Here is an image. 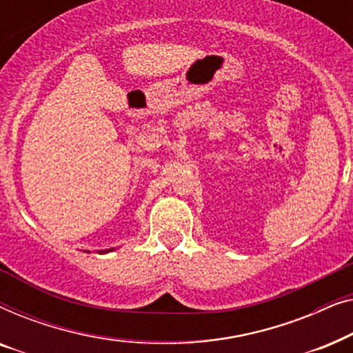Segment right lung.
Segmentation results:
<instances>
[{"instance_id": "right-lung-1", "label": "right lung", "mask_w": 353, "mask_h": 353, "mask_svg": "<svg viewBox=\"0 0 353 353\" xmlns=\"http://www.w3.org/2000/svg\"><path fill=\"white\" fill-rule=\"evenodd\" d=\"M109 250H112V249H109ZM109 250H101V252H109ZM101 252H99V254H101Z\"/></svg>"}]
</instances>
